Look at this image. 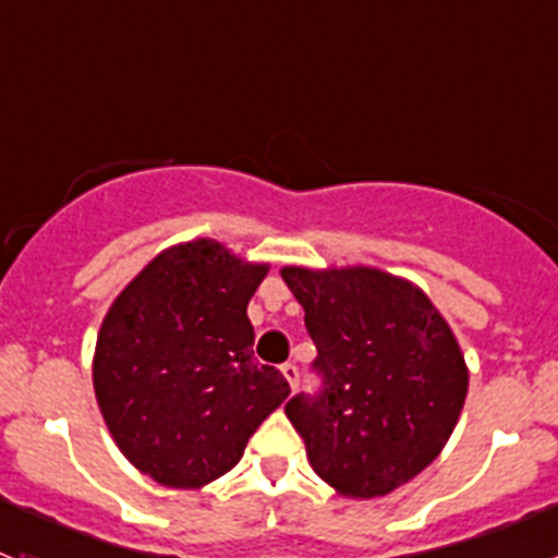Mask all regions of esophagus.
I'll return each mask as SVG.
<instances>
[{
	"mask_svg": "<svg viewBox=\"0 0 558 558\" xmlns=\"http://www.w3.org/2000/svg\"><path fill=\"white\" fill-rule=\"evenodd\" d=\"M280 373H283V378L289 380L291 388H296V380H300V369H296V364L286 362L283 367H280Z\"/></svg>",
	"mask_w": 558,
	"mask_h": 558,
	"instance_id": "obj_1",
	"label": "esophagus"
}]
</instances>
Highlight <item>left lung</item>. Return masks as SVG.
I'll use <instances>...</instances> for the list:
<instances>
[{
  "instance_id": "left-lung-1",
  "label": "left lung",
  "mask_w": 558,
  "mask_h": 558,
  "mask_svg": "<svg viewBox=\"0 0 558 558\" xmlns=\"http://www.w3.org/2000/svg\"><path fill=\"white\" fill-rule=\"evenodd\" d=\"M305 307L324 378L286 404L320 481L351 499L386 497L446 448L470 386L459 340L410 280L378 267H283Z\"/></svg>"
}]
</instances>
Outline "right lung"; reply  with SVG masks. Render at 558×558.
<instances>
[{
  "instance_id": "1",
  "label": "right lung",
  "mask_w": 558,
  "mask_h": 558,
  "mask_svg": "<svg viewBox=\"0 0 558 558\" xmlns=\"http://www.w3.org/2000/svg\"><path fill=\"white\" fill-rule=\"evenodd\" d=\"M269 264L210 238L150 258L112 300L94 351V393L121 453L167 488L227 475L283 404L280 369L253 362L247 302Z\"/></svg>"
}]
</instances>
